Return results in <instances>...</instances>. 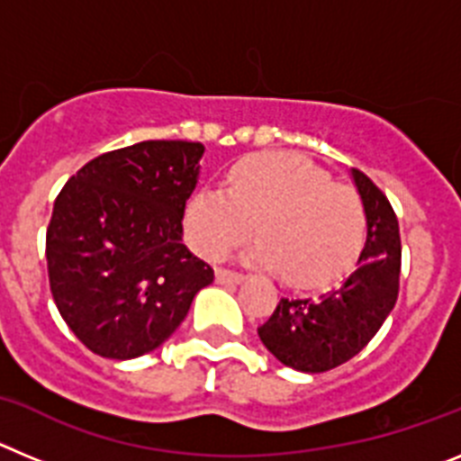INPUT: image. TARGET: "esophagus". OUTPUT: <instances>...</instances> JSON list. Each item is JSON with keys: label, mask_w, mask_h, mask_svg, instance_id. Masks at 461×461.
<instances>
[{"label": "esophagus", "mask_w": 461, "mask_h": 461, "mask_svg": "<svg viewBox=\"0 0 461 461\" xmlns=\"http://www.w3.org/2000/svg\"><path fill=\"white\" fill-rule=\"evenodd\" d=\"M214 279H217V284H221V286H238V284L244 281V275L233 270H217L214 272Z\"/></svg>", "instance_id": "esophagus-1"}]
</instances>
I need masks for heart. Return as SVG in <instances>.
I'll return each mask as SVG.
<instances>
[{
	"label": "heart",
	"instance_id": "1",
	"mask_svg": "<svg viewBox=\"0 0 461 461\" xmlns=\"http://www.w3.org/2000/svg\"><path fill=\"white\" fill-rule=\"evenodd\" d=\"M242 258L284 275L293 286H323L351 266L365 240L356 191L293 154H258L233 166L226 191L198 189L186 203V242L219 260L251 235Z\"/></svg>",
	"mask_w": 461,
	"mask_h": 461
}]
</instances>
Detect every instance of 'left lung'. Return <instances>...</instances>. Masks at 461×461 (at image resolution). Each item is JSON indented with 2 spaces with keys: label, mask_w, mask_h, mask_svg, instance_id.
I'll list each match as a JSON object with an SVG mask.
<instances>
[{
  "label": "left lung",
  "mask_w": 461,
  "mask_h": 461,
  "mask_svg": "<svg viewBox=\"0 0 461 461\" xmlns=\"http://www.w3.org/2000/svg\"><path fill=\"white\" fill-rule=\"evenodd\" d=\"M367 219L356 270L335 291L316 300L276 304L258 337L286 367L304 374L335 369L365 348L394 309L402 270L399 223L388 198L360 170H351Z\"/></svg>",
  "instance_id": "left-lung-1"
}]
</instances>
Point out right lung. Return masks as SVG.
Here are the masks:
<instances>
[{
  "label": "right lung",
  "mask_w": 461,
  "mask_h": 461,
  "mask_svg": "<svg viewBox=\"0 0 461 461\" xmlns=\"http://www.w3.org/2000/svg\"><path fill=\"white\" fill-rule=\"evenodd\" d=\"M201 142L145 140L101 154L57 195L46 235L50 291L89 351L133 360L164 344L214 272L185 244Z\"/></svg>",
  "instance_id": "add662e5"
}]
</instances>
